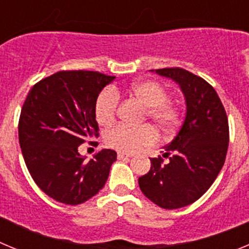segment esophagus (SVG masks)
<instances>
[{
	"label": "esophagus",
	"instance_id": "34e87169",
	"mask_svg": "<svg viewBox=\"0 0 249 249\" xmlns=\"http://www.w3.org/2000/svg\"><path fill=\"white\" fill-rule=\"evenodd\" d=\"M117 157L120 158V160H123V158H132L133 155H131V153H124V152H118Z\"/></svg>",
	"mask_w": 249,
	"mask_h": 249
}]
</instances>
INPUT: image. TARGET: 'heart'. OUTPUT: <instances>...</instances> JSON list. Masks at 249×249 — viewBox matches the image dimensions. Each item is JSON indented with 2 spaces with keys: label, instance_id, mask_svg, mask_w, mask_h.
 Returning <instances> with one entry per match:
<instances>
[{
  "label": "heart",
  "instance_id": "heart-1",
  "mask_svg": "<svg viewBox=\"0 0 249 249\" xmlns=\"http://www.w3.org/2000/svg\"><path fill=\"white\" fill-rule=\"evenodd\" d=\"M131 96L146 106L144 118H149L163 132H171L179 123V108L177 103L169 100L167 89L156 81H138L128 89ZM120 105V94L112 87H107L98 94L94 103V117L98 124L108 126L114 121ZM157 141V133L149 124L131 127L117 124L105 133V142L111 148L120 152L140 151Z\"/></svg>",
  "mask_w": 249,
  "mask_h": 249
}]
</instances>
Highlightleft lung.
<instances>
[{
	"instance_id": "1",
	"label": "left lung",
	"mask_w": 249,
	"mask_h": 249,
	"mask_svg": "<svg viewBox=\"0 0 249 249\" xmlns=\"http://www.w3.org/2000/svg\"><path fill=\"white\" fill-rule=\"evenodd\" d=\"M156 73L179 85L186 118L164 147L168 162L151 158V169L138 178V184L149 201L176 210L201 198L221 172L230 142L228 118L217 92L203 78L179 67L156 70Z\"/></svg>"
}]
</instances>
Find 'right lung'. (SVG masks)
Segmentation results:
<instances>
[{"mask_svg":"<svg viewBox=\"0 0 249 249\" xmlns=\"http://www.w3.org/2000/svg\"><path fill=\"white\" fill-rule=\"evenodd\" d=\"M114 78L93 71H61L28 92L19 116V146L31 177L54 201L83 203L108 178L117 153L102 149L86 160L78 146L98 136L94 103Z\"/></svg>","mask_w":249,"mask_h":249,"instance_id":"1","label":"right lung"}]
</instances>
